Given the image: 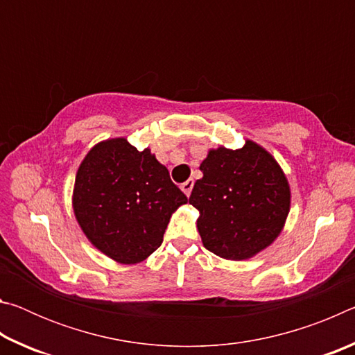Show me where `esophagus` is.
I'll use <instances>...</instances> for the list:
<instances>
[{
    "label": "esophagus",
    "instance_id": "34e87169",
    "mask_svg": "<svg viewBox=\"0 0 355 355\" xmlns=\"http://www.w3.org/2000/svg\"><path fill=\"white\" fill-rule=\"evenodd\" d=\"M192 186H194V180H188V182H184L183 184H182V191L184 192L186 194V197H189L191 196V191H192Z\"/></svg>",
    "mask_w": 355,
    "mask_h": 355
}]
</instances>
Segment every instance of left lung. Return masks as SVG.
I'll return each mask as SVG.
<instances>
[{
    "mask_svg": "<svg viewBox=\"0 0 355 355\" xmlns=\"http://www.w3.org/2000/svg\"><path fill=\"white\" fill-rule=\"evenodd\" d=\"M203 177L189 203L199 209L202 243L225 260H248L269 248L285 227L291 189L266 148L248 139L241 148L208 150Z\"/></svg>",
    "mask_w": 355,
    "mask_h": 355,
    "instance_id": "obj_1",
    "label": "left lung"
}]
</instances>
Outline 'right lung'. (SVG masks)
I'll return each mask as SVG.
<instances>
[{
  "label": "right lung",
  "mask_w": 355,
  "mask_h": 355,
  "mask_svg": "<svg viewBox=\"0 0 355 355\" xmlns=\"http://www.w3.org/2000/svg\"><path fill=\"white\" fill-rule=\"evenodd\" d=\"M188 202L150 148L125 137L101 141L78 167L71 207L94 248L122 264L141 263L163 243L172 214Z\"/></svg>",
  "instance_id": "1"
}]
</instances>
